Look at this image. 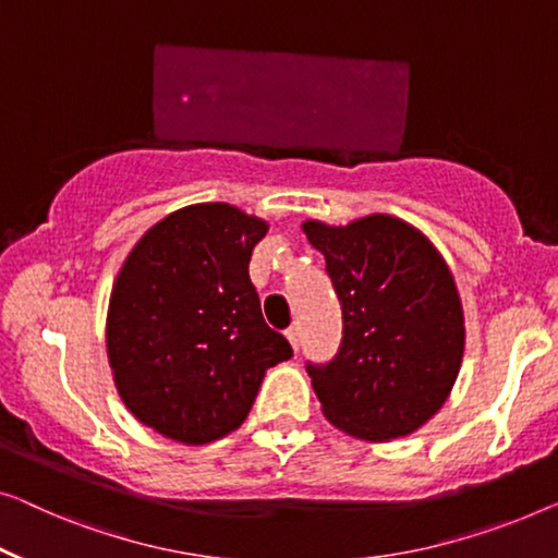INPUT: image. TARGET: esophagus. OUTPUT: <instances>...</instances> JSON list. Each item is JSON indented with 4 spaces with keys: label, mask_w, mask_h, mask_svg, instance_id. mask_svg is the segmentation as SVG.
<instances>
[{
    "label": "esophagus",
    "mask_w": 558,
    "mask_h": 558,
    "mask_svg": "<svg viewBox=\"0 0 558 558\" xmlns=\"http://www.w3.org/2000/svg\"><path fill=\"white\" fill-rule=\"evenodd\" d=\"M286 338L290 340V345H293L295 351H298V345H301V326H298V323H293V326L286 330Z\"/></svg>",
    "instance_id": "1"
}]
</instances>
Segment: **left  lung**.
<instances>
[{
  "label": "left lung",
  "instance_id": "left-lung-1",
  "mask_svg": "<svg viewBox=\"0 0 558 558\" xmlns=\"http://www.w3.org/2000/svg\"><path fill=\"white\" fill-rule=\"evenodd\" d=\"M303 230L326 255L343 311V338L307 376L332 426L363 440L413 434L459 376L465 328L451 270L430 240L390 215L345 228L307 220Z\"/></svg>",
  "mask_w": 558,
  "mask_h": 558
}]
</instances>
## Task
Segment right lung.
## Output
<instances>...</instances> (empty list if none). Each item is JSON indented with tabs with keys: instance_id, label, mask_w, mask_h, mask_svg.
I'll return each mask as SVG.
<instances>
[{
	"instance_id": "1",
	"label": "right lung",
	"mask_w": 558,
	"mask_h": 558,
	"mask_svg": "<svg viewBox=\"0 0 558 558\" xmlns=\"http://www.w3.org/2000/svg\"><path fill=\"white\" fill-rule=\"evenodd\" d=\"M268 222L199 203L149 228L124 260L107 311V359L140 423L203 446L247 418L265 371L293 355L263 320L251 282Z\"/></svg>"
}]
</instances>
